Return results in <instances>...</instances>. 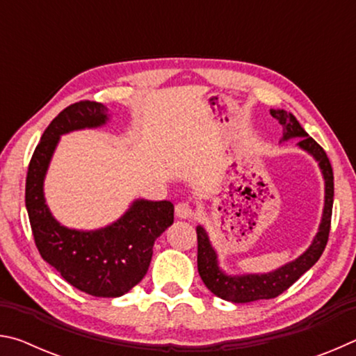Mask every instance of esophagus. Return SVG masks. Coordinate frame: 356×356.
<instances>
[{
    "label": "esophagus",
    "mask_w": 356,
    "mask_h": 356,
    "mask_svg": "<svg viewBox=\"0 0 356 356\" xmlns=\"http://www.w3.org/2000/svg\"><path fill=\"white\" fill-rule=\"evenodd\" d=\"M176 216L180 220H186L193 216V209L188 202H179L176 206Z\"/></svg>",
    "instance_id": "34e87169"
}]
</instances>
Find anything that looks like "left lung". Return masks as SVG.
<instances>
[{"label":"left lung","instance_id":"left-lung-1","mask_svg":"<svg viewBox=\"0 0 356 356\" xmlns=\"http://www.w3.org/2000/svg\"><path fill=\"white\" fill-rule=\"evenodd\" d=\"M270 114L280 120L284 129L281 141H287L291 138H300L298 146L312 155L321 168L325 180V204L322 221L318 226V232L303 254L298 256L295 261L289 262L282 267L273 270L270 273H248V275H226L218 265V256L210 243L206 229L202 226L196 227L197 234V272L204 284L216 297H220L232 303H250L256 300H268L278 297L280 293L287 291L301 275L308 272L318 259L327 246L330 226H331V212H333V168L328 160L325 150L306 134L301 127L297 118L286 110H270Z\"/></svg>","mask_w":356,"mask_h":356}]
</instances>
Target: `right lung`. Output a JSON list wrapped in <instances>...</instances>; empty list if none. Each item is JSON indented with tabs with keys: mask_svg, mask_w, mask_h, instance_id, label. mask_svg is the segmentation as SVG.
<instances>
[{
	"mask_svg": "<svg viewBox=\"0 0 356 356\" xmlns=\"http://www.w3.org/2000/svg\"><path fill=\"white\" fill-rule=\"evenodd\" d=\"M108 108L83 100L51 120L28 166L25 202L42 259L84 293L114 298L147 273L156 237L174 222L170 201L136 200L118 221L95 231H76L55 220L45 204L44 180L61 135L105 125Z\"/></svg>",
	"mask_w": 356,
	"mask_h": 356,
	"instance_id": "add662e5",
	"label": "right lung"
}]
</instances>
